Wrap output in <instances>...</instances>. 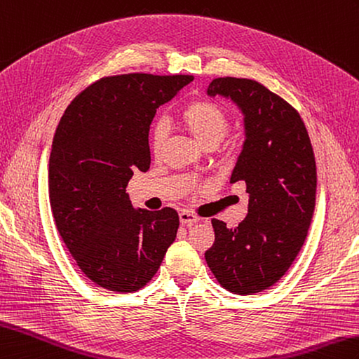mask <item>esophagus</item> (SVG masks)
I'll use <instances>...</instances> for the list:
<instances>
[{"mask_svg":"<svg viewBox=\"0 0 359 359\" xmlns=\"http://www.w3.org/2000/svg\"><path fill=\"white\" fill-rule=\"evenodd\" d=\"M179 220H180L183 226H193V224H196L200 219L197 217V215L191 214L188 211H180L179 212Z\"/></svg>","mask_w":359,"mask_h":359,"instance_id":"esophagus-1","label":"esophagus"}]
</instances>
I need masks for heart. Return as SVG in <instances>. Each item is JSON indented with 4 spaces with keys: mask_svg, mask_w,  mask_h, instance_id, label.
<instances>
[{
    "mask_svg": "<svg viewBox=\"0 0 359 359\" xmlns=\"http://www.w3.org/2000/svg\"><path fill=\"white\" fill-rule=\"evenodd\" d=\"M180 119L203 148L219 145L229 131V116L219 104L210 101H194L182 111ZM166 137V127L162 121L156 122L149 131V147L159 153Z\"/></svg>",
    "mask_w": 359,
    "mask_h": 359,
    "instance_id": "b5f03b06",
    "label": "heart"
}]
</instances>
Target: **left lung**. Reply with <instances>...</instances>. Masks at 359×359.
<instances>
[{
    "mask_svg": "<svg viewBox=\"0 0 359 359\" xmlns=\"http://www.w3.org/2000/svg\"><path fill=\"white\" fill-rule=\"evenodd\" d=\"M206 95L231 99L243 114L245 142L231 183H246L249 205L236 228L211 220L215 241L205 258L224 289L251 295L287 272L307 237L316 193L313 149L302 116L260 82L217 78Z\"/></svg>",
    "mask_w": 359,
    "mask_h": 359,
    "instance_id": "8db88e82",
    "label": "left lung"
}]
</instances>
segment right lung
<instances>
[{
	"mask_svg": "<svg viewBox=\"0 0 359 359\" xmlns=\"http://www.w3.org/2000/svg\"><path fill=\"white\" fill-rule=\"evenodd\" d=\"M194 78L130 73L99 79L73 99L57 123L48 161L56 228L79 269L97 286L135 292L154 277L176 240L179 214L135 210L133 171L151 163L156 110Z\"/></svg>",
	"mask_w": 359,
	"mask_h": 359,
	"instance_id": "1",
	"label": "right lung"
}]
</instances>
